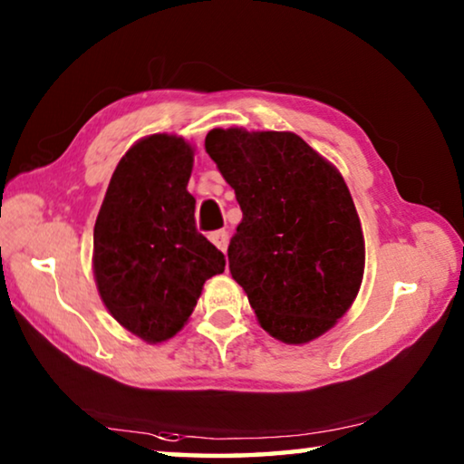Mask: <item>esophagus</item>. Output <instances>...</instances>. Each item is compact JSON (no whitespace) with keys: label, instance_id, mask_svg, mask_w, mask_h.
<instances>
[{"label":"esophagus","instance_id":"34e87169","mask_svg":"<svg viewBox=\"0 0 464 464\" xmlns=\"http://www.w3.org/2000/svg\"><path fill=\"white\" fill-rule=\"evenodd\" d=\"M210 241L220 249V252H227V246H229V233L227 231L210 233Z\"/></svg>","mask_w":464,"mask_h":464}]
</instances>
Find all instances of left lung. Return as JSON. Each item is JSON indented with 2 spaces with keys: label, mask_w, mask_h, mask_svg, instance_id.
I'll return each mask as SVG.
<instances>
[{
  "label": "left lung",
  "mask_w": 464,
  "mask_h": 464,
  "mask_svg": "<svg viewBox=\"0 0 464 464\" xmlns=\"http://www.w3.org/2000/svg\"><path fill=\"white\" fill-rule=\"evenodd\" d=\"M204 146L244 212L227 256L260 326L286 344L328 333L365 268L362 220L341 171L293 131L215 128Z\"/></svg>",
  "instance_id": "8db88e82"
}]
</instances>
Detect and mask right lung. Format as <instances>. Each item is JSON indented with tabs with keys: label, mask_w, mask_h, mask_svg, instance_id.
<instances>
[{
	"label": "right lung",
	"mask_w": 464,
	"mask_h": 464,
	"mask_svg": "<svg viewBox=\"0 0 464 464\" xmlns=\"http://www.w3.org/2000/svg\"><path fill=\"white\" fill-rule=\"evenodd\" d=\"M194 146L175 134L140 138L109 181L92 239V272L109 314L157 344L188 324L225 256L196 231L188 192Z\"/></svg>",
	"instance_id": "1"
}]
</instances>
